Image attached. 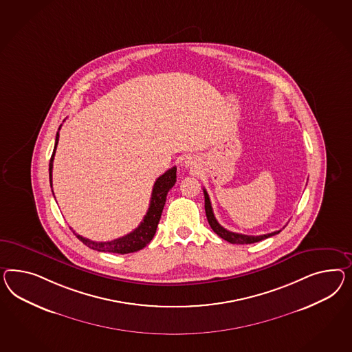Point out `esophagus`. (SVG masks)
<instances>
[{
  "label": "esophagus",
  "mask_w": 352,
  "mask_h": 352,
  "mask_svg": "<svg viewBox=\"0 0 352 352\" xmlns=\"http://www.w3.org/2000/svg\"><path fill=\"white\" fill-rule=\"evenodd\" d=\"M186 166L190 168V169H195L196 168V162L193 159H188V160H186Z\"/></svg>",
  "instance_id": "esophagus-1"
}]
</instances>
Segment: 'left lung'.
<instances>
[{
    "mask_svg": "<svg viewBox=\"0 0 352 352\" xmlns=\"http://www.w3.org/2000/svg\"><path fill=\"white\" fill-rule=\"evenodd\" d=\"M204 195H205V211H206V218L209 221L210 227L211 229L218 234L219 237L228 241L230 243H236V245H248V243H255V242H260L265 238L272 237V236H276L280 230H276L273 233H267V234H263V236H248V234H241V233H234V232H230L227 230L226 228H223L218 223V220L214 217V212H212V208H211V202H210L209 195L206 190H204Z\"/></svg>",
    "mask_w": 352,
    "mask_h": 352,
    "instance_id": "1",
    "label": "left lung"
}]
</instances>
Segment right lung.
<instances>
[{"instance_id": "obj_1", "label": "right lung", "mask_w": 352, "mask_h": 352, "mask_svg": "<svg viewBox=\"0 0 352 352\" xmlns=\"http://www.w3.org/2000/svg\"><path fill=\"white\" fill-rule=\"evenodd\" d=\"M61 128V125H60ZM58 128V131H60ZM57 143H58V132L56 133V140H55V147L54 152L50 160V183L52 187V162H54V156L56 151ZM177 182V168L173 166L171 169L165 171L162 177H159L152 188L151 200H150V206L144 215L141 224L134 229L133 232L128 233L124 237L116 238L114 241H109V242H95L91 241L88 238L82 237L79 234H76V232H73L76 234L79 241H82L86 246L92 250L100 251V252H113V254H131L140 251L143 248H146L152 238L156 233L157 224L162 218V209L166 201V195L171 190V187L175 184Z\"/></svg>"}]
</instances>
